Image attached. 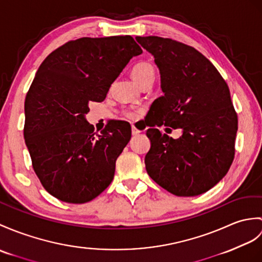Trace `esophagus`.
I'll return each instance as SVG.
<instances>
[{"instance_id":"obj_1","label":"esophagus","mask_w":262,"mask_h":262,"mask_svg":"<svg viewBox=\"0 0 262 262\" xmlns=\"http://www.w3.org/2000/svg\"><path fill=\"white\" fill-rule=\"evenodd\" d=\"M139 133H141V132H139V130L136 128L135 126H132V134H133V136H136V135H138Z\"/></svg>"}]
</instances>
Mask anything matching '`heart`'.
Instances as JSON below:
<instances>
[{
	"mask_svg": "<svg viewBox=\"0 0 262 262\" xmlns=\"http://www.w3.org/2000/svg\"><path fill=\"white\" fill-rule=\"evenodd\" d=\"M130 76L133 80L135 81L138 86H143L144 83L147 81H150L155 79V69L153 66L147 63V62H139L136 66H134V68L130 71ZM126 117L129 119H135L137 117V114L134 112H126L125 113Z\"/></svg>",
	"mask_w": 262,
	"mask_h": 262,
	"instance_id": "b5f03b06",
	"label": "heart"
}]
</instances>
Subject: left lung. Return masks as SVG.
<instances>
[{"instance_id":"obj_1","label":"left lung","mask_w":262,"mask_h":262,"mask_svg":"<svg viewBox=\"0 0 262 262\" xmlns=\"http://www.w3.org/2000/svg\"><path fill=\"white\" fill-rule=\"evenodd\" d=\"M160 69L163 96L149 108L146 171L178 196H195L220 182L234 159L238 116L227 82L195 49L160 36H136ZM181 128L178 140L155 125Z\"/></svg>"}]
</instances>
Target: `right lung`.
<instances>
[{
	"label": "right lung",
	"instance_id": "1",
	"mask_svg": "<svg viewBox=\"0 0 262 262\" xmlns=\"http://www.w3.org/2000/svg\"><path fill=\"white\" fill-rule=\"evenodd\" d=\"M142 52L130 35L80 38L39 67L24 102V139L34 172L52 196L86 203L112 183L130 125L112 121L96 134L86 114L89 102L105 99L129 60Z\"/></svg>",
	"mask_w": 262,
	"mask_h": 262
}]
</instances>
